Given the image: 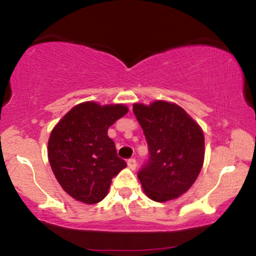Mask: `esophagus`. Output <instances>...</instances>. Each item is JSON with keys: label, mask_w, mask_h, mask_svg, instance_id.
Returning <instances> with one entry per match:
<instances>
[{"label": "esophagus", "mask_w": 256, "mask_h": 256, "mask_svg": "<svg viewBox=\"0 0 256 256\" xmlns=\"http://www.w3.org/2000/svg\"><path fill=\"white\" fill-rule=\"evenodd\" d=\"M127 164H128V168H129V169H132V170H134V169H136V166H138L136 160H134V158L128 160H127Z\"/></svg>", "instance_id": "esophagus-1"}]
</instances>
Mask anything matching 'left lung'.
Instances as JSON below:
<instances>
[{
    "label": "left lung",
    "instance_id": "left-lung-1",
    "mask_svg": "<svg viewBox=\"0 0 256 256\" xmlns=\"http://www.w3.org/2000/svg\"><path fill=\"white\" fill-rule=\"evenodd\" d=\"M150 157L138 173L142 190L154 202L185 194L196 182L204 162V134L192 117L174 102L157 100L134 104Z\"/></svg>",
    "mask_w": 256,
    "mask_h": 256
}]
</instances>
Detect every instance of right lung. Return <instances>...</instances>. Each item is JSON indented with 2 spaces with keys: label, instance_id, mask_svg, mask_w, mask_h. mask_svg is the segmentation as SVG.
I'll use <instances>...</instances> for the list:
<instances>
[{
  "label": "right lung",
  "instance_id": "add662e5",
  "mask_svg": "<svg viewBox=\"0 0 256 256\" xmlns=\"http://www.w3.org/2000/svg\"><path fill=\"white\" fill-rule=\"evenodd\" d=\"M128 112L123 104L86 102L74 106L52 130L48 160L66 194L86 204L108 194L112 178L127 166L108 129Z\"/></svg>",
  "mask_w": 256,
  "mask_h": 256
}]
</instances>
